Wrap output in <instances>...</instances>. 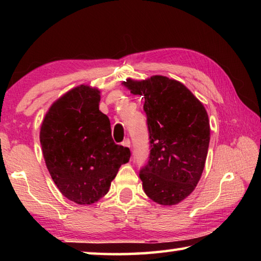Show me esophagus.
<instances>
[{"label":"esophagus","instance_id":"esophagus-1","mask_svg":"<svg viewBox=\"0 0 261 261\" xmlns=\"http://www.w3.org/2000/svg\"><path fill=\"white\" fill-rule=\"evenodd\" d=\"M122 145H123V146H124V147H130V146H131V141H130V139L126 138V139L123 140Z\"/></svg>","mask_w":261,"mask_h":261}]
</instances>
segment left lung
<instances>
[{"mask_svg":"<svg viewBox=\"0 0 261 261\" xmlns=\"http://www.w3.org/2000/svg\"><path fill=\"white\" fill-rule=\"evenodd\" d=\"M145 98L149 155L139 171L145 193L161 205L185 199L201 177L210 145L208 115L183 84L163 76L127 81Z\"/></svg>","mask_w":261,"mask_h":261,"instance_id":"left-lung-1","label":"left lung"}]
</instances>
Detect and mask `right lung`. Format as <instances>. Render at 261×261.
I'll use <instances>...</instances> for the list:
<instances>
[{"instance_id": "1", "label": "right lung", "mask_w": 261, "mask_h": 261, "mask_svg": "<svg viewBox=\"0 0 261 261\" xmlns=\"http://www.w3.org/2000/svg\"><path fill=\"white\" fill-rule=\"evenodd\" d=\"M100 92L81 85L55 101L43 118L40 143L47 169L64 197L91 205L109 191L130 149L114 143Z\"/></svg>"}]
</instances>
